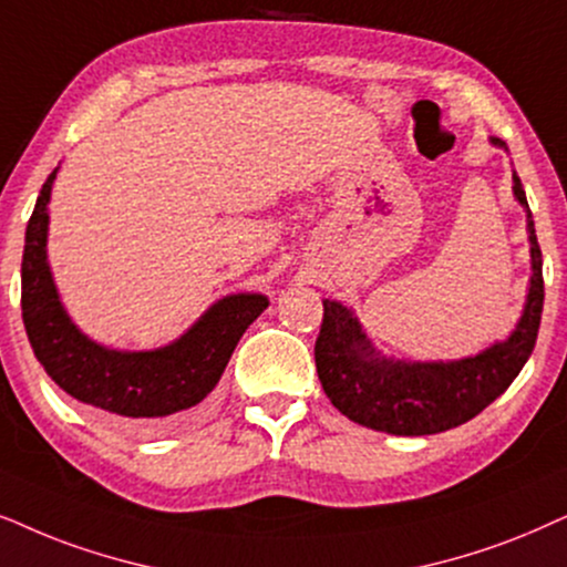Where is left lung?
Here are the masks:
<instances>
[{
	"instance_id": "obj_1",
	"label": "left lung",
	"mask_w": 567,
	"mask_h": 567,
	"mask_svg": "<svg viewBox=\"0 0 567 567\" xmlns=\"http://www.w3.org/2000/svg\"><path fill=\"white\" fill-rule=\"evenodd\" d=\"M492 143L505 148L503 140ZM508 151V148H505ZM513 195L526 208L532 241V284L518 326L505 341L458 362H401L374 351L349 307L322 301V326L315 341V364L330 403L364 427L388 435L419 437L458 427L489 406L524 370L539 333L544 307L542 249L526 193L513 172Z\"/></svg>"
}]
</instances>
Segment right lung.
<instances>
[{
	"label": "right lung",
	"instance_id": "add662e5",
	"mask_svg": "<svg viewBox=\"0 0 567 567\" xmlns=\"http://www.w3.org/2000/svg\"><path fill=\"white\" fill-rule=\"evenodd\" d=\"M56 168L43 182L23 249V322L33 354L72 399L122 419L132 427H166L189 419L218 385L239 338L268 307L262 293L224 297L164 349L116 351L78 330L59 301L47 262L49 197Z\"/></svg>",
	"mask_w": 567,
	"mask_h": 567
}]
</instances>
